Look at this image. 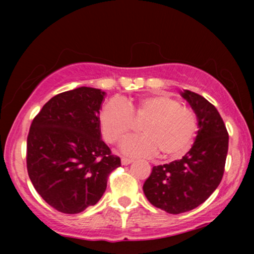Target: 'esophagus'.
<instances>
[{
	"label": "esophagus",
	"instance_id": "esophagus-1",
	"mask_svg": "<svg viewBox=\"0 0 254 254\" xmlns=\"http://www.w3.org/2000/svg\"><path fill=\"white\" fill-rule=\"evenodd\" d=\"M133 161V159H131V157H122V165H129L131 162Z\"/></svg>",
	"mask_w": 254,
	"mask_h": 254
}]
</instances>
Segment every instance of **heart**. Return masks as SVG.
<instances>
[{
  "label": "heart",
  "mask_w": 254,
  "mask_h": 254,
  "mask_svg": "<svg viewBox=\"0 0 254 254\" xmlns=\"http://www.w3.org/2000/svg\"><path fill=\"white\" fill-rule=\"evenodd\" d=\"M143 133L125 139L122 150L131 155L174 159L190 147L197 131L193 110L167 94L157 93L141 98L136 104L111 99L99 115V124L107 143L117 144L135 129V121Z\"/></svg>",
  "instance_id": "b5f03b06"
}]
</instances>
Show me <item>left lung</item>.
<instances>
[{"label": "left lung", "instance_id": "1", "mask_svg": "<svg viewBox=\"0 0 254 254\" xmlns=\"http://www.w3.org/2000/svg\"><path fill=\"white\" fill-rule=\"evenodd\" d=\"M182 95L196 112V141L180 160L154 166L143 192L156 208L182 214L205 202L222 180L228 153V131L216 107L191 90Z\"/></svg>", "mask_w": 254, "mask_h": 254}]
</instances>
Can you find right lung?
<instances>
[{"mask_svg": "<svg viewBox=\"0 0 254 254\" xmlns=\"http://www.w3.org/2000/svg\"><path fill=\"white\" fill-rule=\"evenodd\" d=\"M105 93L90 87L60 93L32 121L26 165L34 189L63 214L99 202L109 176L121 166L100 138L99 110Z\"/></svg>", "mask_w": 254, "mask_h": 254, "instance_id": "add662e5", "label": "right lung"}]
</instances>
